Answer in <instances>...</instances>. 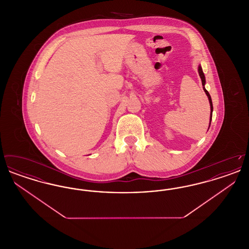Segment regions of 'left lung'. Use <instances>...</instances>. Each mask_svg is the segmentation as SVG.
<instances>
[{"instance_id":"1","label":"left lung","mask_w":249,"mask_h":249,"mask_svg":"<svg viewBox=\"0 0 249 249\" xmlns=\"http://www.w3.org/2000/svg\"><path fill=\"white\" fill-rule=\"evenodd\" d=\"M198 71H199V75H200V77H201V84H202L203 90H204L205 94L207 95V97H208L209 104H210V108H211V112H210V122H209V127H210V125H211V120H212V114H213V104H212V99H211V96L209 94V92L205 89V87H204V86H205V76H204V73H203L202 69H201V65H199V67H198ZM209 127H208V129H209Z\"/></svg>"}]
</instances>
